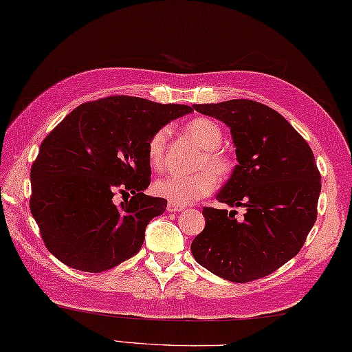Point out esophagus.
Returning <instances> with one entry per match:
<instances>
[{"instance_id":"obj_1","label":"esophagus","mask_w":352,"mask_h":352,"mask_svg":"<svg viewBox=\"0 0 352 352\" xmlns=\"http://www.w3.org/2000/svg\"><path fill=\"white\" fill-rule=\"evenodd\" d=\"M183 206H177V204H172V203H169L168 204V207H166V210L168 212H170V213H175V212H182L183 210Z\"/></svg>"}]
</instances>
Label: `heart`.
<instances>
[{
	"instance_id": "b5f03b06",
	"label": "heart",
	"mask_w": 352,
	"mask_h": 352,
	"mask_svg": "<svg viewBox=\"0 0 352 352\" xmlns=\"http://www.w3.org/2000/svg\"><path fill=\"white\" fill-rule=\"evenodd\" d=\"M186 133L201 148L206 149L204 157L201 159V166H208L210 169H203L190 175L169 174L155 182L154 190L157 195L177 206H188L210 195L216 189V186H218V178H216L214 173L216 171L219 177H226L233 169V162H231L230 157L219 151V146L222 144V130L214 121L208 118L192 119L186 125ZM166 138L168 130L162 129L155 131L151 139L148 140V162L154 169H162L164 164ZM212 168L215 170L214 173Z\"/></svg>"
}]
</instances>
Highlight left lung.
I'll return each instance as SVG.
<instances>
[{"label": "left lung", "mask_w": 352, "mask_h": 352, "mask_svg": "<svg viewBox=\"0 0 352 352\" xmlns=\"http://www.w3.org/2000/svg\"><path fill=\"white\" fill-rule=\"evenodd\" d=\"M228 125L237 164L216 199L236 210L204 207L206 227L190 251L201 266L233 283L272 274L295 257L315 226L320 174L307 142L278 111L251 100L193 104Z\"/></svg>", "instance_id": "left-lung-1"}]
</instances>
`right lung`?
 <instances>
[{
    "label": "right lung",
    "mask_w": 352,
    "mask_h": 352,
    "mask_svg": "<svg viewBox=\"0 0 352 352\" xmlns=\"http://www.w3.org/2000/svg\"><path fill=\"white\" fill-rule=\"evenodd\" d=\"M192 110L107 96L74 109L43 139L30 170V210L52 256L96 274L139 252L149 221L168 204L144 193L151 182L148 140ZM116 191L132 198L115 205Z\"/></svg>",
    "instance_id": "obj_1"
}]
</instances>
